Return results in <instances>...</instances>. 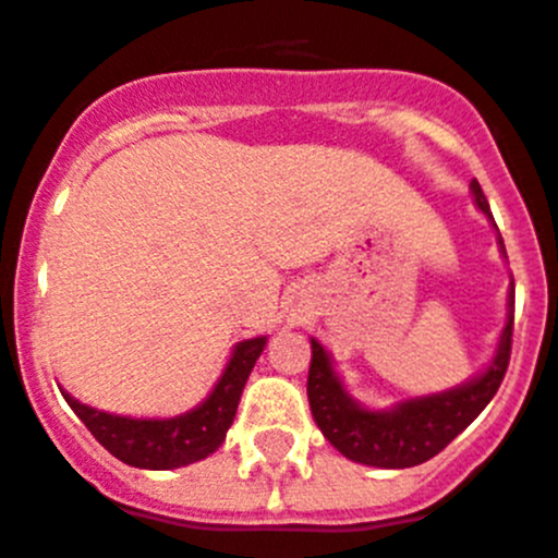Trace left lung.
I'll return each instance as SVG.
<instances>
[{
    "instance_id": "left-lung-1",
    "label": "left lung",
    "mask_w": 558,
    "mask_h": 558,
    "mask_svg": "<svg viewBox=\"0 0 558 558\" xmlns=\"http://www.w3.org/2000/svg\"><path fill=\"white\" fill-rule=\"evenodd\" d=\"M470 192L477 209L492 220L489 204H486V195L477 181H472ZM497 243L506 254L500 236H497ZM511 329H514V282L509 288L506 327H502L489 366L461 386L427 393V397L402 399L386 411H372V408L360 405L335 372L332 354L313 338L310 340L313 363H310L307 377V399L315 425L322 427L327 441L340 456L366 463V466L408 470V466L430 461L458 433H463L475 422L477 413L489 405L497 393L502 377H506V368H509Z\"/></svg>"
}]
</instances>
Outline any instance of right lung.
I'll use <instances>...</instances> for the list:
<instances>
[{
  "label": "right lung",
  "mask_w": 558,
  "mask_h": 558,
  "mask_svg": "<svg viewBox=\"0 0 558 558\" xmlns=\"http://www.w3.org/2000/svg\"><path fill=\"white\" fill-rule=\"evenodd\" d=\"M268 338L240 340L231 349L223 374L215 383L209 397L192 411L170 418H133L117 413L97 411L77 402L72 393L61 391L69 408L77 413L92 436L128 466L140 470H179L186 463L204 461L226 441L231 422H234L240 393H243L256 357L263 354Z\"/></svg>",
  "instance_id": "add662e5"
}]
</instances>
